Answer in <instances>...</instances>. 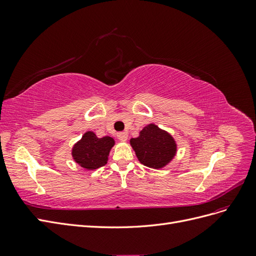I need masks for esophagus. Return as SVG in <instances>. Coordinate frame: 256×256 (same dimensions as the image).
<instances>
[{
  "label": "esophagus",
  "mask_w": 256,
  "mask_h": 256,
  "mask_svg": "<svg viewBox=\"0 0 256 256\" xmlns=\"http://www.w3.org/2000/svg\"><path fill=\"white\" fill-rule=\"evenodd\" d=\"M118 138L122 142H125V141H127V138H128V134L127 132H118Z\"/></svg>",
  "instance_id": "esophagus-1"
}]
</instances>
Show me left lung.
<instances>
[{"label": "left lung", "mask_w": 256, "mask_h": 256, "mask_svg": "<svg viewBox=\"0 0 256 256\" xmlns=\"http://www.w3.org/2000/svg\"><path fill=\"white\" fill-rule=\"evenodd\" d=\"M130 145L138 161L150 168H162L173 160L177 144L168 131L154 124L145 126L138 138H130Z\"/></svg>", "instance_id": "obj_1"}]
</instances>
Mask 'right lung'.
<instances>
[{"label": "right lung", "instance_id": "right-lung-1", "mask_svg": "<svg viewBox=\"0 0 256 256\" xmlns=\"http://www.w3.org/2000/svg\"><path fill=\"white\" fill-rule=\"evenodd\" d=\"M115 141L111 136L98 138L92 131H86L72 150L76 164L85 170H96L106 164L108 157Z\"/></svg>", "mask_w": 256, "mask_h": 256}]
</instances>
